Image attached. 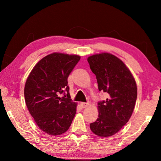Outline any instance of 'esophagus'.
<instances>
[{
	"label": "esophagus",
	"mask_w": 161,
	"mask_h": 161,
	"mask_svg": "<svg viewBox=\"0 0 161 161\" xmlns=\"http://www.w3.org/2000/svg\"><path fill=\"white\" fill-rule=\"evenodd\" d=\"M88 105H89L88 103H84V102L80 103V106H81V107H82V108H86Z\"/></svg>",
	"instance_id": "34e87169"
}]
</instances>
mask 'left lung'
I'll return each instance as SVG.
<instances>
[{"label": "left lung", "instance_id": "1", "mask_svg": "<svg viewBox=\"0 0 161 161\" xmlns=\"http://www.w3.org/2000/svg\"><path fill=\"white\" fill-rule=\"evenodd\" d=\"M87 61L99 90L108 95L107 100L98 102L99 116L90 129L94 134L108 137L119 132L131 116L137 99L136 83L129 68L113 54H94Z\"/></svg>", "mask_w": 161, "mask_h": 161}]
</instances>
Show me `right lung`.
Wrapping results in <instances>:
<instances>
[{
	"label": "right lung",
	"instance_id": "right-lung-1",
	"mask_svg": "<svg viewBox=\"0 0 161 161\" xmlns=\"http://www.w3.org/2000/svg\"><path fill=\"white\" fill-rule=\"evenodd\" d=\"M80 59L75 54H48L37 62L27 79L26 106L38 127L49 135L66 132L75 116L77 103L71 99L67 78Z\"/></svg>",
	"mask_w": 161,
	"mask_h": 161
}]
</instances>
